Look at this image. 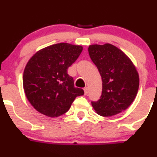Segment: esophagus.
<instances>
[{
	"instance_id": "34e87169",
	"label": "esophagus",
	"mask_w": 157,
	"mask_h": 157,
	"mask_svg": "<svg viewBox=\"0 0 157 157\" xmlns=\"http://www.w3.org/2000/svg\"><path fill=\"white\" fill-rule=\"evenodd\" d=\"M83 90H84V95H87L89 93V88L85 87L84 89H83Z\"/></svg>"
}]
</instances>
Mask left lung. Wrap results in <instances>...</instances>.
<instances>
[{
  "mask_svg": "<svg viewBox=\"0 0 157 157\" xmlns=\"http://www.w3.org/2000/svg\"><path fill=\"white\" fill-rule=\"evenodd\" d=\"M89 55L102 80L100 99L92 102L98 115L110 117L127 109L139 88V75L129 58L115 45H91Z\"/></svg>",
  "mask_w": 157,
  "mask_h": 157,
  "instance_id": "1",
  "label": "left lung"
}]
</instances>
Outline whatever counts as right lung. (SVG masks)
<instances>
[{
  "mask_svg": "<svg viewBox=\"0 0 157 157\" xmlns=\"http://www.w3.org/2000/svg\"><path fill=\"white\" fill-rule=\"evenodd\" d=\"M83 51L81 45L58 43L36 52L24 69L23 89L26 98L40 113L55 118L66 113L82 89L74 86L67 68Z\"/></svg>",
  "mask_w": 157,
  "mask_h": 157,
  "instance_id": "right-lung-1",
  "label": "right lung"
}]
</instances>
